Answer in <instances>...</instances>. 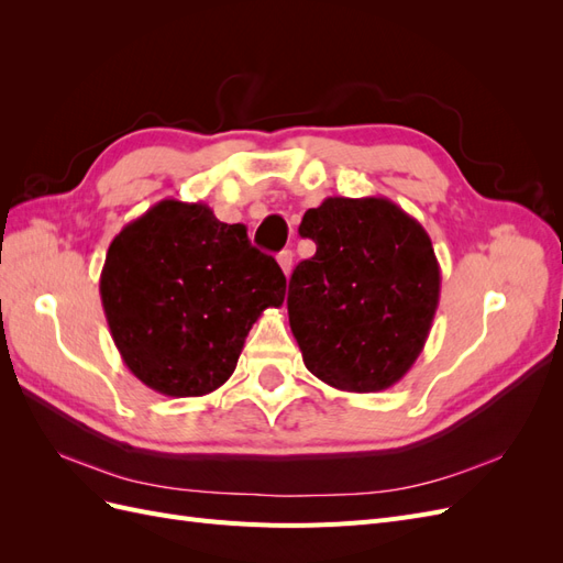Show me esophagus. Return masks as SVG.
Here are the masks:
<instances>
[{"label":"esophagus","instance_id":"34e87169","mask_svg":"<svg viewBox=\"0 0 563 563\" xmlns=\"http://www.w3.org/2000/svg\"><path fill=\"white\" fill-rule=\"evenodd\" d=\"M277 263H279V267L284 269V275L288 277L291 275V267H294V251H282L279 255H277Z\"/></svg>","mask_w":563,"mask_h":563}]
</instances>
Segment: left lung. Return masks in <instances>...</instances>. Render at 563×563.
I'll list each match as a JSON object with an SVG mask.
<instances>
[{"label": "left lung", "mask_w": 563, "mask_h": 563, "mask_svg": "<svg viewBox=\"0 0 563 563\" xmlns=\"http://www.w3.org/2000/svg\"><path fill=\"white\" fill-rule=\"evenodd\" d=\"M317 244L288 282V323L312 376L380 391L418 360L439 305L430 234L385 197H329L298 228Z\"/></svg>", "instance_id": "8db88e82"}]
</instances>
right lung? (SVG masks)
<instances>
[{
	"label": "right lung",
	"instance_id": "add662e5",
	"mask_svg": "<svg viewBox=\"0 0 563 563\" xmlns=\"http://www.w3.org/2000/svg\"><path fill=\"white\" fill-rule=\"evenodd\" d=\"M286 277L244 225L207 203L162 199L119 232L100 272L114 345L135 378L166 397L223 385L251 327L279 308Z\"/></svg>",
	"mask_w": 563,
	"mask_h": 563
}]
</instances>
